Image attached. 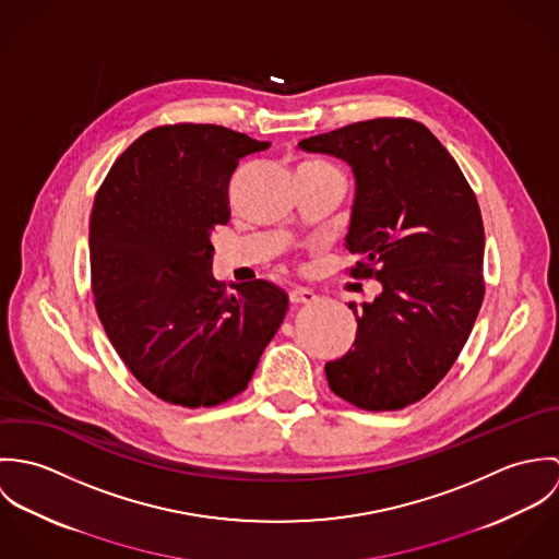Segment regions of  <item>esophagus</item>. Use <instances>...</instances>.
Instances as JSON below:
<instances>
[{
  "label": "esophagus",
  "instance_id": "obj_1",
  "mask_svg": "<svg viewBox=\"0 0 559 559\" xmlns=\"http://www.w3.org/2000/svg\"><path fill=\"white\" fill-rule=\"evenodd\" d=\"M288 297H290V304H293V306H301V304H312V301H317V295H314L312 290H308V288H293Z\"/></svg>",
  "mask_w": 559,
  "mask_h": 559
}]
</instances>
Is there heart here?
<instances>
[{
  "label": "heart",
  "instance_id": "obj_1",
  "mask_svg": "<svg viewBox=\"0 0 559 559\" xmlns=\"http://www.w3.org/2000/svg\"><path fill=\"white\" fill-rule=\"evenodd\" d=\"M299 171H312V174H324V176H340L342 178V174H340V169L337 167H333L331 163H326V160L312 159L306 160L301 167H299Z\"/></svg>",
  "mask_w": 559,
  "mask_h": 559
}]
</instances>
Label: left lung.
Listing matches in <instances>:
<instances>
[{
	"instance_id": "1",
	"label": "left lung",
	"mask_w": 559,
	"mask_h": 559,
	"mask_svg": "<svg viewBox=\"0 0 559 559\" xmlns=\"http://www.w3.org/2000/svg\"><path fill=\"white\" fill-rule=\"evenodd\" d=\"M344 160L355 200L344 245L379 297L348 304L353 348L324 364L329 388L368 411L424 399L454 366L484 299V226L461 167L419 122L377 118L299 142Z\"/></svg>"
}]
</instances>
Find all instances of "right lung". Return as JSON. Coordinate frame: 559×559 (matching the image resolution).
Instances as JSON below:
<instances>
[{
    "label": "right lung",
    "instance_id": "add662e5",
    "mask_svg": "<svg viewBox=\"0 0 559 559\" xmlns=\"http://www.w3.org/2000/svg\"><path fill=\"white\" fill-rule=\"evenodd\" d=\"M217 124L159 127L109 169L90 217L98 319L120 359L157 399L198 408L240 394L288 310L264 280L213 277L217 226L230 219L239 160L266 151Z\"/></svg>",
    "mask_w": 559,
    "mask_h": 559
}]
</instances>
